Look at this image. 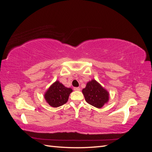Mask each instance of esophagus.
<instances>
[{
    "label": "esophagus",
    "mask_w": 152,
    "mask_h": 152,
    "mask_svg": "<svg viewBox=\"0 0 152 152\" xmlns=\"http://www.w3.org/2000/svg\"><path fill=\"white\" fill-rule=\"evenodd\" d=\"M73 90L79 91H80V87H74V88H73Z\"/></svg>",
    "instance_id": "34e87169"
}]
</instances>
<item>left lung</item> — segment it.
<instances>
[{
  "label": "left lung",
  "instance_id": "8db88e82",
  "mask_svg": "<svg viewBox=\"0 0 152 152\" xmlns=\"http://www.w3.org/2000/svg\"><path fill=\"white\" fill-rule=\"evenodd\" d=\"M82 92L86 102L96 108H102L109 101L110 94L108 91L94 79L87 82Z\"/></svg>",
  "mask_w": 152,
  "mask_h": 152
}]
</instances>
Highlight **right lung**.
<instances>
[{"mask_svg": "<svg viewBox=\"0 0 152 152\" xmlns=\"http://www.w3.org/2000/svg\"><path fill=\"white\" fill-rule=\"evenodd\" d=\"M71 88L65 87L59 81L56 80L50 85L44 94V98L50 107L56 108L65 104L70 93Z\"/></svg>", "mask_w": 152, "mask_h": 152, "instance_id": "1", "label": "right lung"}]
</instances>
